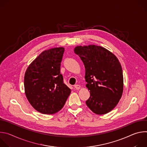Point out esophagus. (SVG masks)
Segmentation results:
<instances>
[{
	"instance_id": "esophagus-1",
	"label": "esophagus",
	"mask_w": 147,
	"mask_h": 147,
	"mask_svg": "<svg viewBox=\"0 0 147 147\" xmlns=\"http://www.w3.org/2000/svg\"><path fill=\"white\" fill-rule=\"evenodd\" d=\"M74 88L76 89V90H79V89H80V88H81V86H80V85H75L74 86Z\"/></svg>"
}]
</instances>
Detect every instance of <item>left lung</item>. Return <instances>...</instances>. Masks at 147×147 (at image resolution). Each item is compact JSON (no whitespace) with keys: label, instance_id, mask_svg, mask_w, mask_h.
Returning <instances> with one entry per match:
<instances>
[{"label":"left lung","instance_id":"1","mask_svg":"<svg viewBox=\"0 0 147 147\" xmlns=\"http://www.w3.org/2000/svg\"><path fill=\"white\" fill-rule=\"evenodd\" d=\"M74 51L86 69V87L90 91L87 105L95 114L109 113L123 91V71L118 59L108 49L95 45L77 46Z\"/></svg>","mask_w":147,"mask_h":147}]
</instances>
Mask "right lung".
Instances as JSON below:
<instances>
[{
  "instance_id": "add662e5",
  "label": "right lung",
  "mask_w": 147,
  "mask_h": 147,
  "mask_svg": "<svg viewBox=\"0 0 147 147\" xmlns=\"http://www.w3.org/2000/svg\"><path fill=\"white\" fill-rule=\"evenodd\" d=\"M64 52L63 47L44 51L26 71V97L31 106L41 113L52 115L61 110L71 93L60 74Z\"/></svg>"
}]
</instances>
